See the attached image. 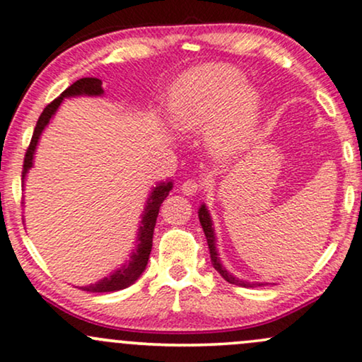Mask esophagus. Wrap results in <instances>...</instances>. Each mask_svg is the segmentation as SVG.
<instances>
[{
  "instance_id": "esophagus-1",
  "label": "esophagus",
  "mask_w": 362,
  "mask_h": 362,
  "mask_svg": "<svg viewBox=\"0 0 362 362\" xmlns=\"http://www.w3.org/2000/svg\"><path fill=\"white\" fill-rule=\"evenodd\" d=\"M202 190V184L199 180H194V178H189L182 184V194L184 195H197Z\"/></svg>"
}]
</instances>
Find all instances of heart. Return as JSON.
<instances>
[{
	"mask_svg": "<svg viewBox=\"0 0 362 362\" xmlns=\"http://www.w3.org/2000/svg\"><path fill=\"white\" fill-rule=\"evenodd\" d=\"M167 110L177 130L205 128L207 147L217 155H230L252 135L260 97L240 70L212 63L184 73L172 85Z\"/></svg>",
	"mask_w": 362,
	"mask_h": 362,
	"instance_id": "1",
	"label": "heart"
}]
</instances>
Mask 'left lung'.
Here are the masks:
<instances>
[{"label": "left lung", "instance_id": "8db88e82", "mask_svg": "<svg viewBox=\"0 0 362 362\" xmlns=\"http://www.w3.org/2000/svg\"><path fill=\"white\" fill-rule=\"evenodd\" d=\"M199 221H200V226L204 228V234H205V239H207V244H209V250H210V260H212V265L214 269L217 271L221 276L226 279L227 282L230 284H235V286H240V287H257V286H264V284H255V282H247V281H239V279L232 276L230 272L226 271V267L221 264V259H218V254H217V249H215V235H214V228H212V218H210V214L205 205H200L199 209Z\"/></svg>", "mask_w": 362, "mask_h": 362}]
</instances>
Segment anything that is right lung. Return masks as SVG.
Here are the masks:
<instances>
[{
	"label": "right lung",
	"mask_w": 362,
	"mask_h": 362,
	"mask_svg": "<svg viewBox=\"0 0 362 362\" xmlns=\"http://www.w3.org/2000/svg\"><path fill=\"white\" fill-rule=\"evenodd\" d=\"M78 95H88V97H100V95H103L102 80L98 78L76 80L75 83L68 86V88L63 91L58 98H54L52 103L47 105V108L43 110V113L40 115L38 122H36L33 136H31V141H30V147L26 150L25 162H23V172H21L23 182H25L26 173H28L31 165H33V155H35L36 145H38V139L41 132L45 130V127L49 123V118L54 115V112L58 110L59 103L63 102V98L78 97ZM172 187H173L172 182H162V184L155 187L152 194H150L147 205H145V212L141 215L139 239H136V249L135 252H132V257L128 260V264L118 269L117 272H113L112 276L103 277L102 281H98L97 284H90V286L81 287V289L86 292H115L132 286V284L141 276V272H144L145 267H147L150 252H152L153 228H155V223H157L160 205H162L163 200L167 199L168 192L172 190Z\"/></svg>",
	"instance_id": "obj_1"
}]
</instances>
